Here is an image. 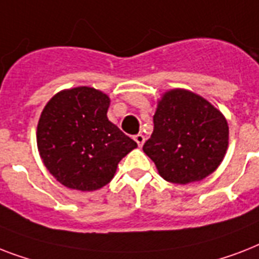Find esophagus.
<instances>
[{"label":"esophagus","mask_w":259,"mask_h":259,"mask_svg":"<svg viewBox=\"0 0 259 259\" xmlns=\"http://www.w3.org/2000/svg\"><path fill=\"white\" fill-rule=\"evenodd\" d=\"M134 141L137 142L138 146L144 145V142H145V137L142 136V134H137V136H134Z\"/></svg>","instance_id":"34e87169"}]
</instances>
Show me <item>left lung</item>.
<instances>
[{"instance_id": "obj_1", "label": "left lung", "mask_w": 259, "mask_h": 259, "mask_svg": "<svg viewBox=\"0 0 259 259\" xmlns=\"http://www.w3.org/2000/svg\"><path fill=\"white\" fill-rule=\"evenodd\" d=\"M154 129L144 152L160 176L175 184L200 181L223 161L229 125L208 101L188 90L166 91L158 101Z\"/></svg>"}]
</instances>
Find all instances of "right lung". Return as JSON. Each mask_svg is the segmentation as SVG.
I'll return each instance as SVG.
<instances>
[{"label":"right lung","instance_id":"obj_1","mask_svg":"<svg viewBox=\"0 0 259 259\" xmlns=\"http://www.w3.org/2000/svg\"><path fill=\"white\" fill-rule=\"evenodd\" d=\"M110 98L93 87L60 91L50 99L37 123V148L52 176L78 191L109 184L118 162L137 148L107 118Z\"/></svg>","mask_w":259,"mask_h":259}]
</instances>
